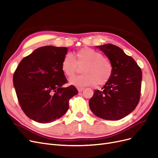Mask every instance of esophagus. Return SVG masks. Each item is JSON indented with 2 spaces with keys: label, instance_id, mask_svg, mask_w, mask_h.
<instances>
[{
  "label": "esophagus",
  "instance_id": "obj_1",
  "mask_svg": "<svg viewBox=\"0 0 158 158\" xmlns=\"http://www.w3.org/2000/svg\"><path fill=\"white\" fill-rule=\"evenodd\" d=\"M77 90H78V91L79 92H81L82 91L84 90V88H80V87H79V88H77Z\"/></svg>",
  "mask_w": 158,
  "mask_h": 158
}]
</instances>
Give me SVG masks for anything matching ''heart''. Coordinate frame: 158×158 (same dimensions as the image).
<instances>
[{"label": "heart", "instance_id": "b5f03b06", "mask_svg": "<svg viewBox=\"0 0 158 158\" xmlns=\"http://www.w3.org/2000/svg\"><path fill=\"white\" fill-rule=\"evenodd\" d=\"M83 74L70 81L77 87L104 85L110 80L114 72L112 61L90 48L85 47L75 52L73 57L66 55L61 63V70L68 79L73 78L83 68Z\"/></svg>", "mask_w": 158, "mask_h": 158}]
</instances>
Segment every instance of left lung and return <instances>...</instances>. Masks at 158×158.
Returning a JSON list of instances; mask_svg holds the SVG:
<instances>
[{
    "instance_id": "obj_1",
    "label": "left lung",
    "mask_w": 158,
    "mask_h": 158,
    "mask_svg": "<svg viewBox=\"0 0 158 158\" xmlns=\"http://www.w3.org/2000/svg\"><path fill=\"white\" fill-rule=\"evenodd\" d=\"M98 47L112 61L114 72L102 90L94 91L89 106L99 118L119 120L131 113L139 103L142 72L135 60L119 47L112 44Z\"/></svg>"
}]
</instances>
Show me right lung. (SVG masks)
<instances>
[{
    "label": "right lung",
    "instance_id": "obj_1",
    "mask_svg": "<svg viewBox=\"0 0 158 158\" xmlns=\"http://www.w3.org/2000/svg\"><path fill=\"white\" fill-rule=\"evenodd\" d=\"M67 48L45 46L25 57L13 74V81L20 108L31 119L48 123L60 118L78 93L61 70Z\"/></svg>",
    "mask_w": 158,
    "mask_h": 158
}]
</instances>
